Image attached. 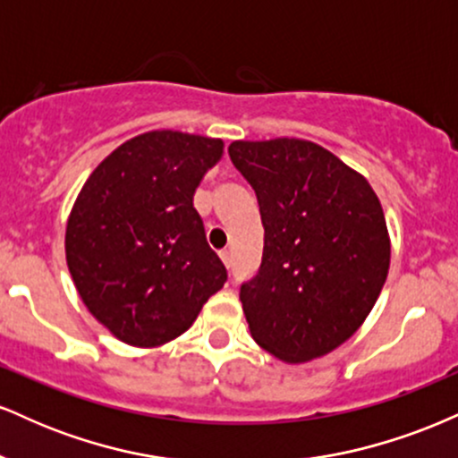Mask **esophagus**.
I'll use <instances>...</instances> for the list:
<instances>
[{
  "label": "esophagus",
  "mask_w": 458,
  "mask_h": 458,
  "mask_svg": "<svg viewBox=\"0 0 458 458\" xmlns=\"http://www.w3.org/2000/svg\"><path fill=\"white\" fill-rule=\"evenodd\" d=\"M219 259H222L224 265L230 269V262H233V260H230V251L228 250H222V251H219Z\"/></svg>",
  "instance_id": "1"
}]
</instances>
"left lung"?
<instances>
[{"mask_svg": "<svg viewBox=\"0 0 458 458\" xmlns=\"http://www.w3.org/2000/svg\"><path fill=\"white\" fill-rule=\"evenodd\" d=\"M265 225L260 269L241 284L251 338L288 364L360 329L390 269V234L368 181L314 141H233Z\"/></svg>", "mask_w": 458, "mask_h": 458, "instance_id": "left-lung-1", "label": "left lung"}]
</instances>
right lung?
Returning a JSON list of instances; mask_svg holds the SVG:
<instances>
[{"label": "right lung", "instance_id": "1", "mask_svg": "<svg viewBox=\"0 0 458 458\" xmlns=\"http://www.w3.org/2000/svg\"><path fill=\"white\" fill-rule=\"evenodd\" d=\"M224 141L150 131L98 163L66 224V262L98 323L133 346L187 331L228 280L193 208Z\"/></svg>", "mask_w": 458, "mask_h": 458}]
</instances>
